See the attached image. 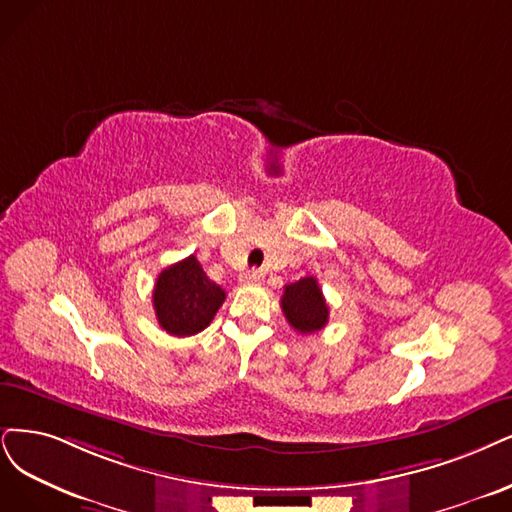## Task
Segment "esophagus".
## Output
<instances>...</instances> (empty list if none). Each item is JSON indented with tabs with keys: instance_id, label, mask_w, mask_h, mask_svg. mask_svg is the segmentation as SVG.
Listing matches in <instances>:
<instances>
[{
	"instance_id": "esophagus-1",
	"label": "esophagus",
	"mask_w": 512,
	"mask_h": 512,
	"mask_svg": "<svg viewBox=\"0 0 512 512\" xmlns=\"http://www.w3.org/2000/svg\"><path fill=\"white\" fill-rule=\"evenodd\" d=\"M261 278H263V272H261V270H249V272L240 274V282H242V285H251V282H259Z\"/></svg>"
}]
</instances>
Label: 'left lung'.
<instances>
[{"instance_id": "obj_1", "label": "left lung", "mask_w": 512, "mask_h": 512, "mask_svg": "<svg viewBox=\"0 0 512 512\" xmlns=\"http://www.w3.org/2000/svg\"><path fill=\"white\" fill-rule=\"evenodd\" d=\"M280 308L297 333H316L329 323V306L314 276L299 278L287 285Z\"/></svg>"}]
</instances>
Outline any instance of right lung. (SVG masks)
Masks as SVG:
<instances>
[{"instance_id":"1","label":"right lung","mask_w":512,"mask_h":512,"mask_svg":"<svg viewBox=\"0 0 512 512\" xmlns=\"http://www.w3.org/2000/svg\"><path fill=\"white\" fill-rule=\"evenodd\" d=\"M223 299L225 291L204 274L194 255L162 270L154 287L158 323L175 337H189L206 329Z\"/></svg>"}]
</instances>
